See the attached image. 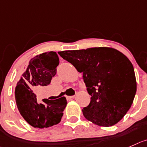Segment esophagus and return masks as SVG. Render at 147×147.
I'll use <instances>...</instances> for the list:
<instances>
[{"label":"esophagus","instance_id":"esophagus-1","mask_svg":"<svg viewBox=\"0 0 147 147\" xmlns=\"http://www.w3.org/2000/svg\"><path fill=\"white\" fill-rule=\"evenodd\" d=\"M75 97V96H67L66 99L67 100H71V99H74Z\"/></svg>","mask_w":147,"mask_h":147}]
</instances>
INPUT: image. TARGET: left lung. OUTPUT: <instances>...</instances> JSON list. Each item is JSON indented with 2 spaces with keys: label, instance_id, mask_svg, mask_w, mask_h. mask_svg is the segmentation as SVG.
I'll list each match as a JSON object with an SVG mask.
<instances>
[{
  "label": "left lung",
  "instance_id": "left-lung-1",
  "mask_svg": "<svg viewBox=\"0 0 147 147\" xmlns=\"http://www.w3.org/2000/svg\"><path fill=\"white\" fill-rule=\"evenodd\" d=\"M82 73L91 95L84 116L100 126L116 124L131 107L136 92L134 66L124 54L111 47L58 52Z\"/></svg>",
  "mask_w": 147,
  "mask_h": 147
}]
</instances>
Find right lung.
Masks as SVG:
<instances>
[{
  "mask_svg": "<svg viewBox=\"0 0 147 147\" xmlns=\"http://www.w3.org/2000/svg\"><path fill=\"white\" fill-rule=\"evenodd\" d=\"M59 58L55 52L44 53L32 58L26 71L22 74L15 89V99L19 113L24 119L34 128H44L59 123L66 99L62 97L55 100L44 99L38 103L33 89L47 86L56 74Z\"/></svg>",
  "mask_w": 147,
  "mask_h": 147,
  "instance_id": "obj_1",
  "label": "right lung"
}]
</instances>
